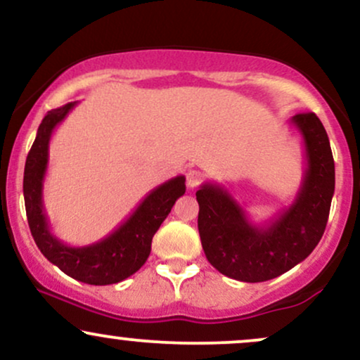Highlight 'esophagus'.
<instances>
[{
	"instance_id": "1",
	"label": "esophagus",
	"mask_w": 360,
	"mask_h": 360,
	"mask_svg": "<svg viewBox=\"0 0 360 360\" xmlns=\"http://www.w3.org/2000/svg\"><path fill=\"white\" fill-rule=\"evenodd\" d=\"M186 177H188V186L193 189V188H196V186L200 184L201 181H203V172L193 169V171L188 172V176H186Z\"/></svg>"
}]
</instances>
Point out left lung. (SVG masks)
<instances>
[{"mask_svg":"<svg viewBox=\"0 0 360 360\" xmlns=\"http://www.w3.org/2000/svg\"><path fill=\"white\" fill-rule=\"evenodd\" d=\"M291 125L303 137L307 167L295 201L272 220L252 223L225 186L205 183L196 191L206 259L218 272L242 283H262L292 269L311 254L328 221L335 191L328 135L315 113L295 115Z\"/></svg>","mask_w":360,"mask_h":360,"instance_id":"1","label":"left lung"}]
</instances>
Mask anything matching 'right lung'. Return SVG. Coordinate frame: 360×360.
Wrapping results in <instances>:
<instances>
[{
    "label": "right lung",
    "mask_w": 360,
    "mask_h": 360,
    "mask_svg": "<svg viewBox=\"0 0 360 360\" xmlns=\"http://www.w3.org/2000/svg\"><path fill=\"white\" fill-rule=\"evenodd\" d=\"M76 105L77 101L68 103L49 111L37 130L35 142L25 162V208L32 237L47 260L81 283L106 286L130 278L146 264L150 255L152 237L171 213L177 198L186 191V177L176 176L152 189L135 212L101 240L84 247H72L59 240L49 226L42 189L49 166V142L56 127Z\"/></svg>",
    "instance_id": "obj_1"
}]
</instances>
